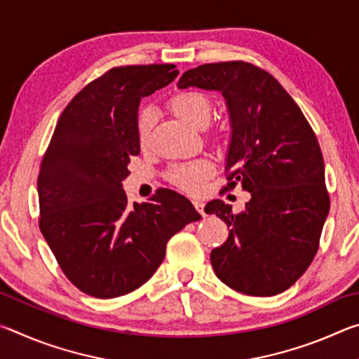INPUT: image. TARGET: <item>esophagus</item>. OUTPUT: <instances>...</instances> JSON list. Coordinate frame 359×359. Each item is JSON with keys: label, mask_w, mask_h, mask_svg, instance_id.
I'll return each mask as SVG.
<instances>
[{"label": "esophagus", "mask_w": 359, "mask_h": 359, "mask_svg": "<svg viewBox=\"0 0 359 359\" xmlns=\"http://www.w3.org/2000/svg\"><path fill=\"white\" fill-rule=\"evenodd\" d=\"M193 205L194 209H196L199 214H201L203 217H205V212H204V203L203 201H193Z\"/></svg>", "instance_id": "1"}]
</instances>
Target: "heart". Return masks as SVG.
<instances>
[{
  "label": "heart",
  "mask_w": 359,
  "mask_h": 359,
  "mask_svg": "<svg viewBox=\"0 0 359 359\" xmlns=\"http://www.w3.org/2000/svg\"><path fill=\"white\" fill-rule=\"evenodd\" d=\"M169 104H171L174 114L187 121L188 125L204 128L209 123L212 115V102L209 96L203 92L184 90V92L175 93L169 101ZM151 125H154V112H151V109L145 107L137 115V141L142 147L149 142ZM212 172H214V165L209 160L199 158V160L172 165L168 171V179L182 190L198 191L203 187L204 180L210 177Z\"/></svg>",
  "instance_id": "obj_1"
}]
</instances>
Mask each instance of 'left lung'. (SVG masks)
<instances>
[{"mask_svg": "<svg viewBox=\"0 0 359 359\" xmlns=\"http://www.w3.org/2000/svg\"><path fill=\"white\" fill-rule=\"evenodd\" d=\"M177 85L222 92L231 121L226 190L239 184L252 196L241 214L222 199L205 205L229 228L210 253L215 276L248 296L282 293L311 266L330 214L312 126L277 79L250 63L201 65Z\"/></svg>", "mask_w": 359, "mask_h": 359, "instance_id": "obj_1", "label": "left lung"}]
</instances>
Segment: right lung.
Listing matches in <instances>:
<instances>
[{"label":"right lung","mask_w":359,"mask_h":359,"mask_svg":"<svg viewBox=\"0 0 359 359\" xmlns=\"http://www.w3.org/2000/svg\"><path fill=\"white\" fill-rule=\"evenodd\" d=\"M174 65L118 66L83 87L60 115L38 175L39 228L72 285L100 299L155 274L175 233L201 215L168 188L128 204L121 180L139 155L137 109L171 83Z\"/></svg>","instance_id":"obj_1"}]
</instances>
